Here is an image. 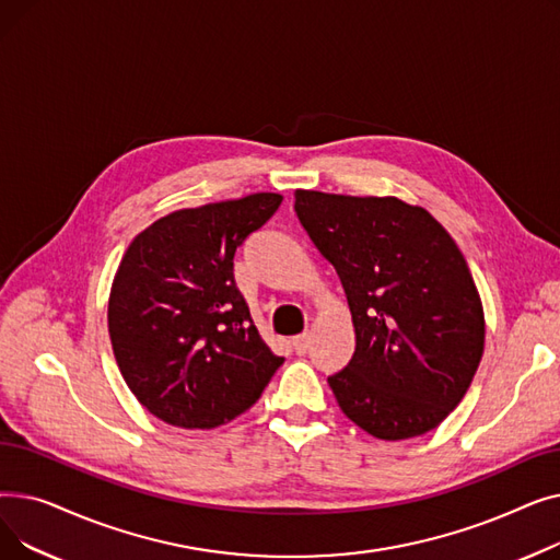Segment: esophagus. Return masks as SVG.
<instances>
[{
    "label": "esophagus",
    "instance_id": "1",
    "mask_svg": "<svg viewBox=\"0 0 560 560\" xmlns=\"http://www.w3.org/2000/svg\"><path fill=\"white\" fill-rule=\"evenodd\" d=\"M308 347H311V336H308V334H302V336H298V338H292V349H295L300 357L306 354Z\"/></svg>",
    "mask_w": 560,
    "mask_h": 560
}]
</instances>
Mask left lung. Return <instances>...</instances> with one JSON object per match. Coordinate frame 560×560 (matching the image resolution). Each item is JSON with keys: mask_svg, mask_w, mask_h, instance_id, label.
I'll return each instance as SVG.
<instances>
[{"mask_svg": "<svg viewBox=\"0 0 560 560\" xmlns=\"http://www.w3.org/2000/svg\"><path fill=\"white\" fill-rule=\"evenodd\" d=\"M308 238L340 277L357 349L329 376L342 413L381 440L435 429L465 397L486 319L467 260L422 206L295 192Z\"/></svg>", "mask_w": 560, "mask_h": 560, "instance_id": "obj_1", "label": "left lung"}]
</instances>
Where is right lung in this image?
<instances>
[{"instance_id":"obj_1","label":"right lung","mask_w":560,"mask_h":560,"mask_svg":"<svg viewBox=\"0 0 560 560\" xmlns=\"http://www.w3.org/2000/svg\"><path fill=\"white\" fill-rule=\"evenodd\" d=\"M256 192L174 211L140 231L108 298L113 354L159 420L215 429L256 404L283 363L254 327L233 256L281 203Z\"/></svg>"}]
</instances>
